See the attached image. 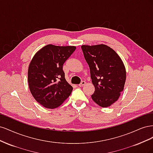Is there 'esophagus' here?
<instances>
[{"label":"esophagus","instance_id":"1","mask_svg":"<svg viewBox=\"0 0 153 153\" xmlns=\"http://www.w3.org/2000/svg\"><path fill=\"white\" fill-rule=\"evenodd\" d=\"M85 84H86V82H85V81H82V82L80 83V84L79 85H79L80 87H82V86H84Z\"/></svg>","mask_w":153,"mask_h":153}]
</instances>
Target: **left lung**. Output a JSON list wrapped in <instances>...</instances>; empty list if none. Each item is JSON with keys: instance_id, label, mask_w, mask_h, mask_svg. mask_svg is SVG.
I'll list each match as a JSON object with an SVG mask.
<instances>
[{"instance_id": "8db88e82", "label": "left lung", "mask_w": 153, "mask_h": 153, "mask_svg": "<svg viewBox=\"0 0 153 153\" xmlns=\"http://www.w3.org/2000/svg\"><path fill=\"white\" fill-rule=\"evenodd\" d=\"M81 48L95 87L91 98L101 107H108L119 99L124 89L126 73L123 62L107 45H82Z\"/></svg>"}]
</instances>
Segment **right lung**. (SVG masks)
<instances>
[{
	"instance_id": "add662e5",
	"label": "right lung",
	"mask_w": 153,
	"mask_h": 153,
	"mask_svg": "<svg viewBox=\"0 0 153 153\" xmlns=\"http://www.w3.org/2000/svg\"><path fill=\"white\" fill-rule=\"evenodd\" d=\"M74 46L48 45L32 58L28 69V83L32 95L47 108H55L73 91L66 80L63 64L75 50Z\"/></svg>"
}]
</instances>
